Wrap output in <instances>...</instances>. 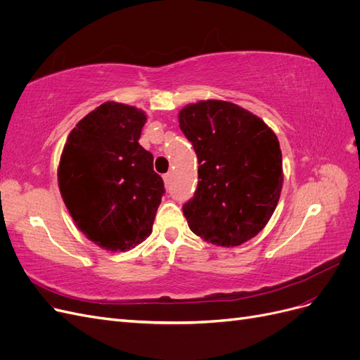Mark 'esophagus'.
Masks as SVG:
<instances>
[{"instance_id": "obj_1", "label": "esophagus", "mask_w": 360, "mask_h": 360, "mask_svg": "<svg viewBox=\"0 0 360 360\" xmlns=\"http://www.w3.org/2000/svg\"><path fill=\"white\" fill-rule=\"evenodd\" d=\"M163 181H165V186H168L169 181H171V174H169V172L163 174Z\"/></svg>"}]
</instances>
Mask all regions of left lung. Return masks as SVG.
Here are the masks:
<instances>
[{"label":"left lung","mask_w":360,"mask_h":360,"mask_svg":"<svg viewBox=\"0 0 360 360\" xmlns=\"http://www.w3.org/2000/svg\"><path fill=\"white\" fill-rule=\"evenodd\" d=\"M198 158V186L183 205L205 242L233 248L255 237L274 214L284 181L279 141L263 120L225 101H201L179 112Z\"/></svg>","instance_id":"1"}]
</instances>
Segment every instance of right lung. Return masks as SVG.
I'll return each mask as SVG.
<instances>
[{
  "instance_id": "1",
  "label": "right lung",
  "mask_w": 360,
  "mask_h": 360,
  "mask_svg": "<svg viewBox=\"0 0 360 360\" xmlns=\"http://www.w3.org/2000/svg\"><path fill=\"white\" fill-rule=\"evenodd\" d=\"M146 120L135 106L105 102L76 124L60 159L58 186L76 226L112 252L146 240L165 193L153 155L138 143Z\"/></svg>"
}]
</instances>
